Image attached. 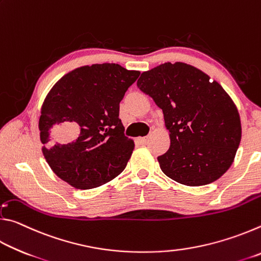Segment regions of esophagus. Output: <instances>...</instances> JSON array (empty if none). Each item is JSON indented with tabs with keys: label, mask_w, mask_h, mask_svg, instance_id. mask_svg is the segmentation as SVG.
I'll return each instance as SVG.
<instances>
[{
	"label": "esophagus",
	"mask_w": 261,
	"mask_h": 261,
	"mask_svg": "<svg viewBox=\"0 0 261 261\" xmlns=\"http://www.w3.org/2000/svg\"><path fill=\"white\" fill-rule=\"evenodd\" d=\"M148 140V137H140V138H138V141L140 144H146Z\"/></svg>",
	"instance_id": "1"
}]
</instances>
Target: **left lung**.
Segmentation results:
<instances>
[{"instance_id":"1","label":"left lung","mask_w":261,"mask_h":261,"mask_svg":"<svg viewBox=\"0 0 261 261\" xmlns=\"http://www.w3.org/2000/svg\"><path fill=\"white\" fill-rule=\"evenodd\" d=\"M137 86L162 109L170 147L158 158L168 177L189 187L214 182L229 169L242 137L235 103L218 82L176 62L141 73Z\"/></svg>"}]
</instances>
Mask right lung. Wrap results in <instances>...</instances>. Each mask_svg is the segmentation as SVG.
<instances>
[{
	"instance_id": "1",
	"label": "right lung",
	"mask_w": 261,
	"mask_h": 261,
	"mask_svg": "<svg viewBox=\"0 0 261 261\" xmlns=\"http://www.w3.org/2000/svg\"><path fill=\"white\" fill-rule=\"evenodd\" d=\"M139 74L115 63L85 65L53 86L39 130L43 156L61 179L87 190L124 170L135 144L124 136L120 102Z\"/></svg>"
}]
</instances>
